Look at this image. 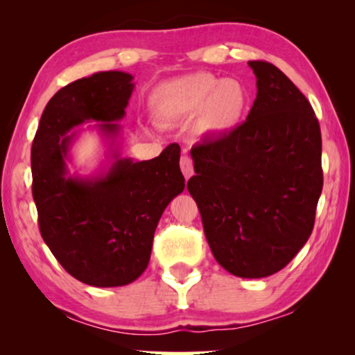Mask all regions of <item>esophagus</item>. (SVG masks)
Returning a JSON list of instances; mask_svg holds the SVG:
<instances>
[{
    "instance_id": "1",
    "label": "esophagus",
    "mask_w": 355,
    "mask_h": 355,
    "mask_svg": "<svg viewBox=\"0 0 355 355\" xmlns=\"http://www.w3.org/2000/svg\"><path fill=\"white\" fill-rule=\"evenodd\" d=\"M180 167H182V172L186 180L192 177V173H194V166H192V161L188 156H182V159H180Z\"/></svg>"
}]
</instances>
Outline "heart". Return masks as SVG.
Wrapping results in <instances>:
<instances>
[{
  "instance_id": "b5f03b06",
  "label": "heart",
  "mask_w": 355,
  "mask_h": 355,
  "mask_svg": "<svg viewBox=\"0 0 355 355\" xmlns=\"http://www.w3.org/2000/svg\"><path fill=\"white\" fill-rule=\"evenodd\" d=\"M249 106V92L233 78L219 80L208 71L173 78L156 86L148 107L156 122L172 125L196 117L202 136H219L241 122Z\"/></svg>"
}]
</instances>
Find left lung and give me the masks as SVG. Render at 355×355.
Instances as JSON below:
<instances>
[{"instance_id":"8db88e82","label":"left lung","mask_w":355,"mask_h":355,"mask_svg":"<svg viewBox=\"0 0 355 355\" xmlns=\"http://www.w3.org/2000/svg\"><path fill=\"white\" fill-rule=\"evenodd\" d=\"M257 98L245 122L191 148L188 191L213 255L236 277L279 272L304 248L322 191L321 130L275 65L249 61Z\"/></svg>"}]
</instances>
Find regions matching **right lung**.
<instances>
[{
	"instance_id": "1",
	"label": "right lung",
	"mask_w": 355,
	"mask_h": 355,
	"mask_svg": "<svg viewBox=\"0 0 355 355\" xmlns=\"http://www.w3.org/2000/svg\"><path fill=\"white\" fill-rule=\"evenodd\" d=\"M133 89V75L117 70L67 84L45 106L31 148L40 235L65 271L91 286H123L146 271L161 214L184 189L178 144L148 161L120 156L117 122ZM86 121L101 122L112 164L71 176L67 161L78 130H71Z\"/></svg>"
}]
</instances>
